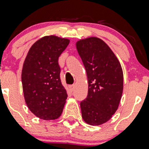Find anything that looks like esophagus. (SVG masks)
Instances as JSON below:
<instances>
[{
  "label": "esophagus",
  "instance_id": "esophagus-1",
  "mask_svg": "<svg viewBox=\"0 0 149 149\" xmlns=\"http://www.w3.org/2000/svg\"><path fill=\"white\" fill-rule=\"evenodd\" d=\"M74 87H75V85H70V87H69V88H70V90L71 91H72L74 90Z\"/></svg>",
  "mask_w": 149,
  "mask_h": 149
}]
</instances>
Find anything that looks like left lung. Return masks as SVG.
I'll return each instance as SVG.
<instances>
[{"label": "left lung", "mask_w": 149, "mask_h": 149, "mask_svg": "<svg viewBox=\"0 0 149 149\" xmlns=\"http://www.w3.org/2000/svg\"><path fill=\"white\" fill-rule=\"evenodd\" d=\"M76 46L88 81L87 97L80 102L82 118L90 125H102L112 118L120 105L123 89L122 67L100 38L79 40Z\"/></svg>", "instance_id": "8db88e82"}]
</instances>
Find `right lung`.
Returning <instances> with one entry per match:
<instances>
[{"instance_id":"obj_1","label":"right lung","mask_w":149,"mask_h":149,"mask_svg":"<svg viewBox=\"0 0 149 149\" xmlns=\"http://www.w3.org/2000/svg\"><path fill=\"white\" fill-rule=\"evenodd\" d=\"M69 44V39L45 36L32 45L23 63L22 84L25 102L42 120H56L63 111L68 95L60 79L58 58Z\"/></svg>"}]
</instances>
